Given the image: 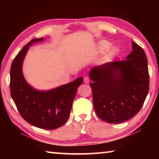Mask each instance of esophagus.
Listing matches in <instances>:
<instances>
[{"label": "esophagus", "mask_w": 159, "mask_h": 159, "mask_svg": "<svg viewBox=\"0 0 159 159\" xmlns=\"http://www.w3.org/2000/svg\"><path fill=\"white\" fill-rule=\"evenodd\" d=\"M84 82H85V83H89V76H85V78H84Z\"/></svg>", "instance_id": "obj_1"}]
</instances>
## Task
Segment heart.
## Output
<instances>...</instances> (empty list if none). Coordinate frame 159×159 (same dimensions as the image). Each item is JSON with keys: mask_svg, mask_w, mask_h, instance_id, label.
Masks as SVG:
<instances>
[{"mask_svg": "<svg viewBox=\"0 0 159 159\" xmlns=\"http://www.w3.org/2000/svg\"><path fill=\"white\" fill-rule=\"evenodd\" d=\"M109 43H108L107 42H102L100 43V48H101V49L106 50V49H107L108 48H109ZM116 52H117V48H116V47H113V48L111 49V53L115 54Z\"/></svg>", "mask_w": 159, "mask_h": 159, "instance_id": "heart-1", "label": "heart"}]
</instances>
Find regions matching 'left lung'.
Here are the masks:
<instances>
[{
  "instance_id": "obj_1",
  "label": "left lung",
  "mask_w": 159,
  "mask_h": 159,
  "mask_svg": "<svg viewBox=\"0 0 159 159\" xmlns=\"http://www.w3.org/2000/svg\"><path fill=\"white\" fill-rule=\"evenodd\" d=\"M126 59L108 62L89 72L94 109L97 116L111 124L134 117L143 105L149 90L148 59L134 42Z\"/></svg>"
}]
</instances>
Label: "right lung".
<instances>
[{"mask_svg":"<svg viewBox=\"0 0 159 159\" xmlns=\"http://www.w3.org/2000/svg\"><path fill=\"white\" fill-rule=\"evenodd\" d=\"M43 38L33 39L16 56L10 70V92L20 116L30 124L53 130L65 124L83 78L48 92H39L26 82L22 72V61L29 46Z\"/></svg>","mask_w":159,"mask_h":159,"instance_id":"right-lung-1","label":"right lung"}]
</instances>
